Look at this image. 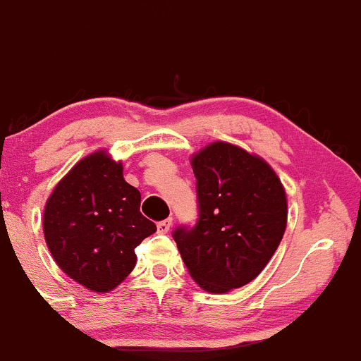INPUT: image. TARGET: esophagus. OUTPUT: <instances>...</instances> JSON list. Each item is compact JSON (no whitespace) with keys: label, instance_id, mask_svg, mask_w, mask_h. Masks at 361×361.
<instances>
[{"label":"esophagus","instance_id":"obj_1","mask_svg":"<svg viewBox=\"0 0 361 361\" xmlns=\"http://www.w3.org/2000/svg\"><path fill=\"white\" fill-rule=\"evenodd\" d=\"M171 225H173V220H171V218H166V220L159 221L158 225H157V228H158L159 233H168V231H170Z\"/></svg>","mask_w":361,"mask_h":361}]
</instances>
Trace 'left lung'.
Wrapping results in <instances>:
<instances>
[{"label": "left lung", "instance_id": "obj_1", "mask_svg": "<svg viewBox=\"0 0 361 361\" xmlns=\"http://www.w3.org/2000/svg\"><path fill=\"white\" fill-rule=\"evenodd\" d=\"M200 218L173 238L191 278L209 293L255 280L286 230L288 203L275 170L258 154L214 141L191 157Z\"/></svg>", "mask_w": 361, "mask_h": 361}]
</instances>
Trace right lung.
Wrapping results in <instances>:
<instances>
[{"mask_svg": "<svg viewBox=\"0 0 361 361\" xmlns=\"http://www.w3.org/2000/svg\"><path fill=\"white\" fill-rule=\"evenodd\" d=\"M140 203L106 149L80 159L44 204V240L58 267L91 291L115 290L133 271L136 246L157 231Z\"/></svg>", "mask_w": 361, "mask_h": 361, "instance_id": "add662e5", "label": "right lung"}]
</instances>
